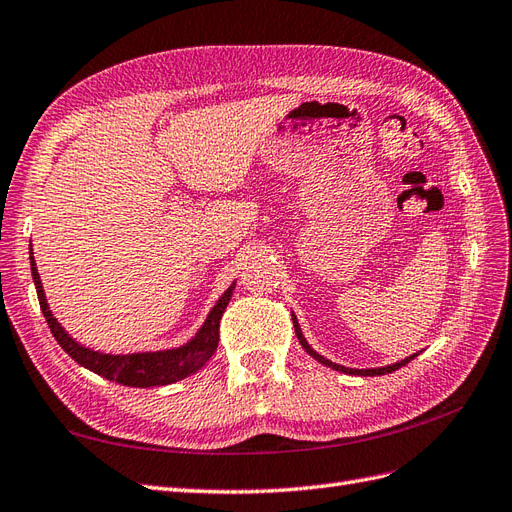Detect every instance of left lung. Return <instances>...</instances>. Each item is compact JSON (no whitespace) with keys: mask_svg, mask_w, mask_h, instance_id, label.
Wrapping results in <instances>:
<instances>
[{"mask_svg":"<svg viewBox=\"0 0 512 512\" xmlns=\"http://www.w3.org/2000/svg\"><path fill=\"white\" fill-rule=\"evenodd\" d=\"M291 319H294V328H296V337H298V341H300V345L304 347V352L309 354V356H313L317 362H321L324 364V367H328V369H334V371H341V373H349V375H362V377H373V375H386V373H392V371H397V369H401V367H405L407 362L410 360H414L418 354H414V356H407V358H403V360H399V362H394V364H386V367H377V369H349V367H343V364H337V362H332V360H328V358H324L321 354H317L315 349L306 343V339H304V334H302V330H300V324H298V319H296V315L291 313Z\"/></svg>","mask_w":512,"mask_h":512,"instance_id":"left-lung-1","label":"left lung"}]
</instances>
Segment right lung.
<instances>
[{"label":"right lung","instance_id":"right-lung-1","mask_svg":"<svg viewBox=\"0 0 512 512\" xmlns=\"http://www.w3.org/2000/svg\"><path fill=\"white\" fill-rule=\"evenodd\" d=\"M29 266H32V279L36 285L42 315H45L55 341L62 345L64 352L77 364H81V367L94 371L96 375L111 379V382H118L122 386H133V388L169 386L197 373L216 352L218 324H221V317L231 300L233 287H236V283H231L227 287L225 294L212 306L206 321H203L201 328L195 332V337L188 339L184 345L171 347V349H158V352L102 354V352H96V349L81 345L77 339H72L60 321L53 317L45 296V289H42V281H40L32 251H29Z\"/></svg>","mask_w":512,"mask_h":512}]
</instances>
